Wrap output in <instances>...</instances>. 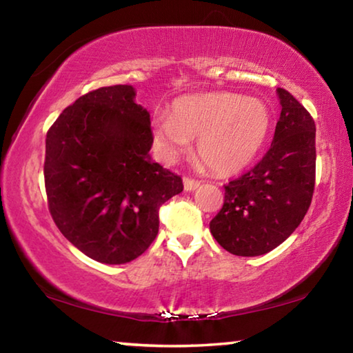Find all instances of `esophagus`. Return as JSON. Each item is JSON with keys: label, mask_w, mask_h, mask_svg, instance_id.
Masks as SVG:
<instances>
[{"label": "esophagus", "mask_w": 353, "mask_h": 353, "mask_svg": "<svg viewBox=\"0 0 353 353\" xmlns=\"http://www.w3.org/2000/svg\"><path fill=\"white\" fill-rule=\"evenodd\" d=\"M201 185L199 181H196V179H191V177H183V187L187 191H193L196 190Z\"/></svg>", "instance_id": "obj_1"}]
</instances>
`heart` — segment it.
<instances>
[{
  "instance_id": "heart-1",
  "label": "heart",
  "mask_w": 353,
  "mask_h": 353,
  "mask_svg": "<svg viewBox=\"0 0 353 353\" xmlns=\"http://www.w3.org/2000/svg\"><path fill=\"white\" fill-rule=\"evenodd\" d=\"M271 126L266 104L230 92L182 97L171 115L154 119V141L165 157L174 159L198 139L196 154L216 174H234L252 162Z\"/></svg>"
}]
</instances>
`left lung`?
Wrapping results in <instances>:
<instances>
[{"instance_id": "1", "label": "left lung", "mask_w": 353, "mask_h": 353, "mask_svg": "<svg viewBox=\"0 0 353 353\" xmlns=\"http://www.w3.org/2000/svg\"><path fill=\"white\" fill-rule=\"evenodd\" d=\"M280 118L271 148L254 168L224 185V204L210 221L214 240L240 256L263 255L302 223L316 181V126L308 110L277 88Z\"/></svg>"}]
</instances>
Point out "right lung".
Listing matches in <instances>:
<instances>
[{"label":"right lung","instance_id":"1","mask_svg":"<svg viewBox=\"0 0 353 353\" xmlns=\"http://www.w3.org/2000/svg\"><path fill=\"white\" fill-rule=\"evenodd\" d=\"M130 85L92 90L46 134L48 208L62 235L107 265L135 260L159 234V210L183 190L154 163L151 119Z\"/></svg>","mask_w":353,"mask_h":353}]
</instances>
